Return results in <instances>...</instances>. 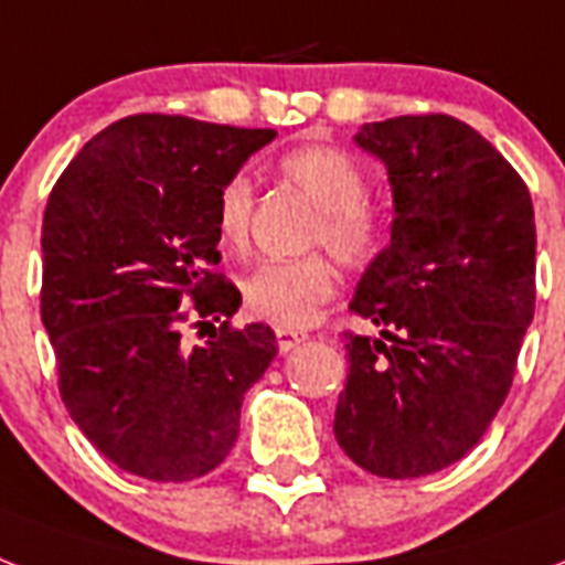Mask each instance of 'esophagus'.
Masks as SVG:
<instances>
[{"mask_svg":"<svg viewBox=\"0 0 565 565\" xmlns=\"http://www.w3.org/2000/svg\"><path fill=\"white\" fill-rule=\"evenodd\" d=\"M306 342V332H297V330H277V344H279V351L288 353V351H295L297 344Z\"/></svg>","mask_w":565,"mask_h":565,"instance_id":"esophagus-1","label":"esophagus"}]
</instances>
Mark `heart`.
<instances>
[{
  "label": "heart",
  "mask_w": 565,
  "mask_h": 565,
  "mask_svg": "<svg viewBox=\"0 0 565 565\" xmlns=\"http://www.w3.org/2000/svg\"><path fill=\"white\" fill-rule=\"evenodd\" d=\"M279 173L318 205L306 247H327L344 268H365L377 259L383 226L369 205V177L348 152L327 143L300 147L279 159ZM253 209L256 196L250 182L244 177L226 179L214 203V230L230 250H247ZM242 295L253 318L274 323L277 330H300L335 295V270L318 253L291 262H265L244 277Z\"/></svg>",
  "instance_id": "b5f03b06"
}]
</instances>
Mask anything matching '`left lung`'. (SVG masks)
<instances>
[{
	"label": "left lung",
	"mask_w": 565,
	"mask_h": 565,
	"mask_svg": "<svg viewBox=\"0 0 565 565\" xmlns=\"http://www.w3.org/2000/svg\"><path fill=\"white\" fill-rule=\"evenodd\" d=\"M386 161L392 242L362 274L344 332L335 441L377 478H424L462 460L513 386L536 300V223L524 179L448 115L365 124Z\"/></svg>",
	"instance_id": "left-lung-1"
}]
</instances>
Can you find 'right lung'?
<instances>
[{
  "mask_svg": "<svg viewBox=\"0 0 565 565\" xmlns=\"http://www.w3.org/2000/svg\"><path fill=\"white\" fill-rule=\"evenodd\" d=\"M274 135L132 115L94 135L52 188L41 318L61 401L129 475L185 483L217 469L244 392L277 356L270 327L230 323L242 291L214 270L217 191ZM185 326L210 342L188 349Z\"/></svg>",
  "mask_w": 565,
  "mask_h": 565,
  "instance_id": "obj_1",
  "label": "right lung"
}]
</instances>
